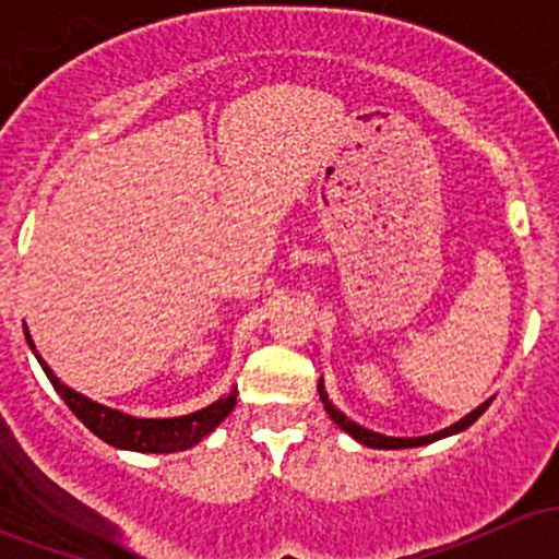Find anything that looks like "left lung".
Segmentation results:
<instances>
[{"label": "left lung", "mask_w": 559, "mask_h": 559, "mask_svg": "<svg viewBox=\"0 0 559 559\" xmlns=\"http://www.w3.org/2000/svg\"><path fill=\"white\" fill-rule=\"evenodd\" d=\"M319 394H321V403H324L326 414H330V419L335 421V425L341 427V430H346L348 436L354 438V441L365 443V447H373V449H414V447H427V443H432V441H441V438H447V436H454V432H462V430H467V427H471L473 421H476L478 416H481L484 411L489 408V403H492V400H487V403H484V405H478L476 411H471V414H467L465 419H460V421H456V425L447 427V430H441V432H432V436H421V438H389V436H381V432L365 430V427H359L357 421L346 419V416H343L341 411H337L335 405H332L330 400H326V394H324V386H321V381H319Z\"/></svg>", "instance_id": "8db88e82"}]
</instances>
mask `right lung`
<instances>
[{"label": "right lung", "instance_id": "add662e5", "mask_svg": "<svg viewBox=\"0 0 559 559\" xmlns=\"http://www.w3.org/2000/svg\"><path fill=\"white\" fill-rule=\"evenodd\" d=\"M26 341L32 346V337L26 332ZM39 359V357H37ZM45 376L53 384L56 392L61 394L67 405H70L72 414L88 427L97 438H103L105 443L118 449H132V452H151V454H170V452H183L191 449L194 443H200L207 432L216 430L224 419L229 416V411L235 408V392L229 397L216 400L207 408L197 411V414L178 416V419H134V416L121 414V411L105 408V405L92 403L83 394L72 392L70 386L61 384L53 376V370L39 359Z\"/></svg>", "mask_w": 559, "mask_h": 559}]
</instances>
